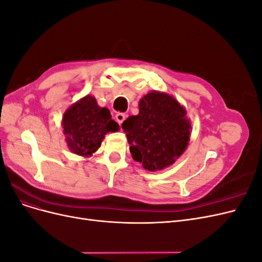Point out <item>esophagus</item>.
<instances>
[{"instance_id":"obj_1","label":"esophagus","mask_w":262,"mask_h":262,"mask_svg":"<svg viewBox=\"0 0 262 262\" xmlns=\"http://www.w3.org/2000/svg\"><path fill=\"white\" fill-rule=\"evenodd\" d=\"M124 119H125V115H124V114L118 113V114L116 115V121H117L119 124H121V123L124 121Z\"/></svg>"}]
</instances>
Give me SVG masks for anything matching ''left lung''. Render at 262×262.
<instances>
[{
	"label": "left lung",
	"instance_id": "1",
	"mask_svg": "<svg viewBox=\"0 0 262 262\" xmlns=\"http://www.w3.org/2000/svg\"><path fill=\"white\" fill-rule=\"evenodd\" d=\"M130 152L148 171L171 166L186 150L191 122L186 108L171 95L153 91L139 101V114L122 123Z\"/></svg>",
	"mask_w": 262,
	"mask_h": 262
}]
</instances>
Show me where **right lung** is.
Listing matches in <instances>:
<instances>
[{
  "instance_id": "1",
  "label": "right lung",
  "mask_w": 262,
  "mask_h": 262,
  "mask_svg": "<svg viewBox=\"0 0 262 262\" xmlns=\"http://www.w3.org/2000/svg\"><path fill=\"white\" fill-rule=\"evenodd\" d=\"M61 124L69 149L83 157L96 152L105 134L119 130L109 109L98 106L92 95H86L71 105L63 115Z\"/></svg>"
}]
</instances>
